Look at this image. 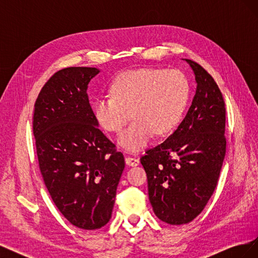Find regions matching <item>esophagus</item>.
Masks as SVG:
<instances>
[{
    "label": "esophagus",
    "mask_w": 258,
    "mask_h": 258,
    "mask_svg": "<svg viewBox=\"0 0 258 258\" xmlns=\"http://www.w3.org/2000/svg\"><path fill=\"white\" fill-rule=\"evenodd\" d=\"M140 163V160L137 158H132V157H127L126 158V165L129 167H136Z\"/></svg>",
    "instance_id": "34e87169"
}]
</instances>
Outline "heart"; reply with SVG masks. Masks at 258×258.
Segmentation results:
<instances>
[{"label": "heart", "instance_id": "1", "mask_svg": "<svg viewBox=\"0 0 258 258\" xmlns=\"http://www.w3.org/2000/svg\"><path fill=\"white\" fill-rule=\"evenodd\" d=\"M189 92L188 80L178 70H131L112 82L110 96L95 101L93 114L108 132H119L134 117L135 120L120 134L118 143L127 151L138 152L147 145L154 134L166 136L178 126L188 104Z\"/></svg>", "mask_w": 258, "mask_h": 258}]
</instances>
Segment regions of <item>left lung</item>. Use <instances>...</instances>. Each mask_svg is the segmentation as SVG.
Segmentation results:
<instances>
[{"instance_id":"left-lung-1","label":"left lung","mask_w":258,"mask_h":258,"mask_svg":"<svg viewBox=\"0 0 258 258\" xmlns=\"http://www.w3.org/2000/svg\"><path fill=\"white\" fill-rule=\"evenodd\" d=\"M197 83L185 118L165 142L141 157L154 213L170 225L196 218L217 185L226 154V108L214 79L197 62L185 59Z\"/></svg>"}]
</instances>
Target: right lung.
<instances>
[{"instance_id":"1","label":"right lung","mask_w":258,"mask_h":258,"mask_svg":"<svg viewBox=\"0 0 258 258\" xmlns=\"http://www.w3.org/2000/svg\"><path fill=\"white\" fill-rule=\"evenodd\" d=\"M100 71L71 67L45 83L34 104L38 165L54 205L76 227H103L112 216L123 155L101 131L87 88Z\"/></svg>"}]
</instances>
